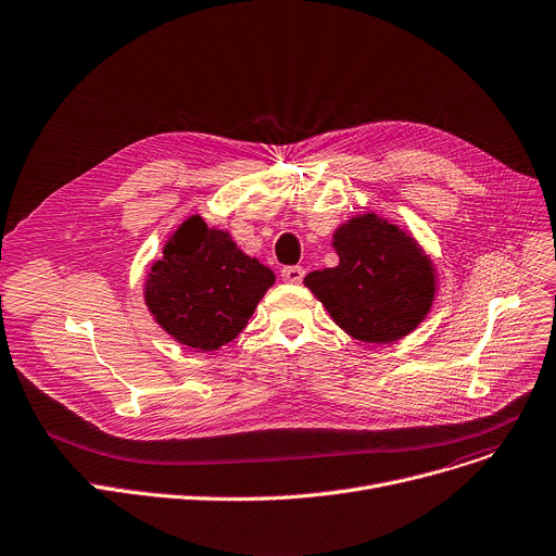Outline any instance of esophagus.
Returning a JSON list of instances; mask_svg holds the SVG:
<instances>
[{"mask_svg":"<svg viewBox=\"0 0 556 556\" xmlns=\"http://www.w3.org/2000/svg\"><path fill=\"white\" fill-rule=\"evenodd\" d=\"M304 275H306V270H304L302 266H286V268L281 270V279H283L286 283H302Z\"/></svg>","mask_w":556,"mask_h":556,"instance_id":"esophagus-1","label":"esophagus"}]
</instances>
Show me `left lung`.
<instances>
[{
	"label": "left lung",
	"mask_w": 556,
	"mask_h": 556,
	"mask_svg": "<svg viewBox=\"0 0 556 556\" xmlns=\"http://www.w3.org/2000/svg\"><path fill=\"white\" fill-rule=\"evenodd\" d=\"M340 264L304 283L342 330L366 344L409 336L435 298V268L414 237L368 212L332 235Z\"/></svg>",
	"instance_id": "1"
}]
</instances>
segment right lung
<instances>
[{
  "label": "right lung",
  "mask_w": 556,
  "mask_h": 556,
  "mask_svg": "<svg viewBox=\"0 0 556 556\" xmlns=\"http://www.w3.org/2000/svg\"><path fill=\"white\" fill-rule=\"evenodd\" d=\"M275 273L237 248L224 230L190 216L169 237L144 281V304L176 342L216 351L245 328Z\"/></svg>",
  "instance_id": "obj_1"
}]
</instances>
